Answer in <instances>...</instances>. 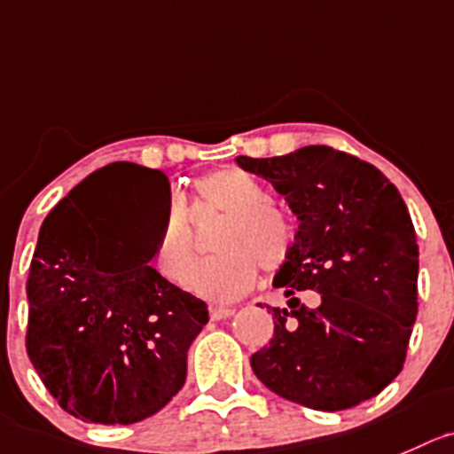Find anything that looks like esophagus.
I'll list each match as a JSON object with an SVG mask.
<instances>
[{"label":"esophagus","mask_w":454,"mask_h":454,"mask_svg":"<svg viewBox=\"0 0 454 454\" xmlns=\"http://www.w3.org/2000/svg\"><path fill=\"white\" fill-rule=\"evenodd\" d=\"M234 314L231 308H220V305H211L209 308V317L211 321H223V318H230Z\"/></svg>","instance_id":"34e87169"}]
</instances>
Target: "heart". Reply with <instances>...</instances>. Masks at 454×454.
Instances as JSON below:
<instances>
[{
	"mask_svg": "<svg viewBox=\"0 0 454 454\" xmlns=\"http://www.w3.org/2000/svg\"><path fill=\"white\" fill-rule=\"evenodd\" d=\"M202 209L223 215L211 236L214 256L198 262L189 289L202 299L227 303L243 296L262 271L274 274L296 247L292 215L271 202V192L256 176L236 167L211 171L193 184ZM155 271L169 283H183L193 262V236L183 198L169 196L153 249Z\"/></svg>",
	"mask_w": 454,
	"mask_h": 454,
	"instance_id": "heart-1",
	"label": "heart"
}]
</instances>
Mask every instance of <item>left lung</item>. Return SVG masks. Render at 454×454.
<instances>
[{
	"mask_svg": "<svg viewBox=\"0 0 454 454\" xmlns=\"http://www.w3.org/2000/svg\"><path fill=\"white\" fill-rule=\"evenodd\" d=\"M274 184L301 220L274 285V336L252 354L254 374L278 396L314 410L352 408L401 372L417 318V234L395 184L365 160L332 146L278 158H236ZM319 294L317 309L295 299Z\"/></svg>",
	"mask_w": 454,
	"mask_h": 454,
	"instance_id": "obj_1",
	"label": "left lung"
}]
</instances>
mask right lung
<instances>
[{
  "mask_svg": "<svg viewBox=\"0 0 454 454\" xmlns=\"http://www.w3.org/2000/svg\"><path fill=\"white\" fill-rule=\"evenodd\" d=\"M109 167V178L93 183L95 171L42 224L26 280V352L59 408L127 426L178 395L209 312L149 265L158 239L133 234L124 214L133 196L165 214L169 178L133 162Z\"/></svg>",
  "mask_w": 454,
  "mask_h": 454,
  "instance_id": "right-lung-1",
  "label": "right lung"
}]
</instances>
